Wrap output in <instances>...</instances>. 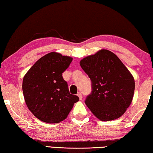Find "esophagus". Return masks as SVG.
Here are the masks:
<instances>
[{
  "label": "esophagus",
  "instance_id": "esophagus-1",
  "mask_svg": "<svg viewBox=\"0 0 153 153\" xmlns=\"http://www.w3.org/2000/svg\"><path fill=\"white\" fill-rule=\"evenodd\" d=\"M77 97H79V100H82V93L81 92H78V93H77Z\"/></svg>",
  "mask_w": 153,
  "mask_h": 153
}]
</instances>
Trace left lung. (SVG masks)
I'll return each mask as SVG.
<instances>
[{
    "mask_svg": "<svg viewBox=\"0 0 153 153\" xmlns=\"http://www.w3.org/2000/svg\"><path fill=\"white\" fill-rule=\"evenodd\" d=\"M79 64L92 82V91L85 103L93 115L101 121L123 115L132 101L135 81L118 56L102 49Z\"/></svg>",
    "mask_w": 153,
    "mask_h": 153,
    "instance_id": "obj_1",
    "label": "left lung"
}]
</instances>
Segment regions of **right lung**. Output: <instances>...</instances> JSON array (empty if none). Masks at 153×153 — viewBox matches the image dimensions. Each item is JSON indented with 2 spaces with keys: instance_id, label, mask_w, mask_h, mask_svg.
<instances>
[{
  "instance_id": "right-lung-1",
  "label": "right lung",
  "mask_w": 153,
  "mask_h": 153,
  "mask_svg": "<svg viewBox=\"0 0 153 153\" xmlns=\"http://www.w3.org/2000/svg\"><path fill=\"white\" fill-rule=\"evenodd\" d=\"M72 60L70 56L52 52L38 59L24 76L22 90L25 102L40 121L61 122L79 100L77 96L69 93L62 76Z\"/></svg>"
}]
</instances>
